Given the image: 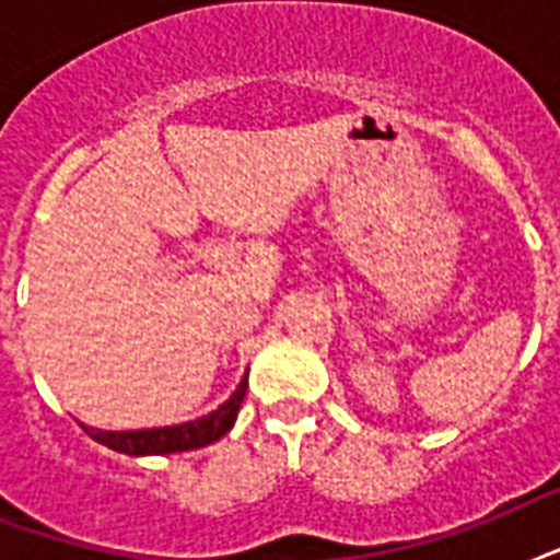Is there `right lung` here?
<instances>
[{
	"instance_id": "1",
	"label": "right lung",
	"mask_w": 560,
	"mask_h": 560,
	"mask_svg": "<svg viewBox=\"0 0 560 560\" xmlns=\"http://www.w3.org/2000/svg\"><path fill=\"white\" fill-rule=\"evenodd\" d=\"M246 395V374L244 381L237 383V389L229 395L226 404H220L214 412L197 418V421H186L177 427H153V430H127V433H113V430H95L86 427V435H92L95 442L107 444L109 451L127 453V456H156V453H183L197 451L206 444L218 442L220 435H226L232 430L241 409V400Z\"/></svg>"
}]
</instances>
